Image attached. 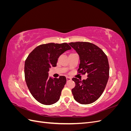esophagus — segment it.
Listing matches in <instances>:
<instances>
[{"instance_id":"1","label":"esophagus","mask_w":131,"mask_h":131,"mask_svg":"<svg viewBox=\"0 0 131 131\" xmlns=\"http://www.w3.org/2000/svg\"><path fill=\"white\" fill-rule=\"evenodd\" d=\"M66 79H67V81H69L72 80V78H70V77H67Z\"/></svg>"}]
</instances>
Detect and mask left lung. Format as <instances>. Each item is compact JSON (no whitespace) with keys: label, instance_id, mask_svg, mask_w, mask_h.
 Wrapping results in <instances>:
<instances>
[{"label":"left lung","instance_id":"left-lung-1","mask_svg":"<svg viewBox=\"0 0 131 131\" xmlns=\"http://www.w3.org/2000/svg\"><path fill=\"white\" fill-rule=\"evenodd\" d=\"M69 44L80 58L78 71L88 73L86 80L73 78L75 86L72 90L74 100L81 104L92 103L100 97L105 88L109 75L106 54L100 47L88 42H70Z\"/></svg>","mask_w":131,"mask_h":131}]
</instances>
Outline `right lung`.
Segmentation results:
<instances>
[{
    "mask_svg": "<svg viewBox=\"0 0 131 131\" xmlns=\"http://www.w3.org/2000/svg\"><path fill=\"white\" fill-rule=\"evenodd\" d=\"M67 43H48L37 46L27 58L25 64L26 84L30 93L38 102L44 105L56 103L60 98L67 80L64 76L58 79L49 77V71L56 67L58 58L70 50Z\"/></svg>",
    "mask_w": 131,
    "mask_h": 131,
    "instance_id": "1",
    "label": "right lung"
}]
</instances>
